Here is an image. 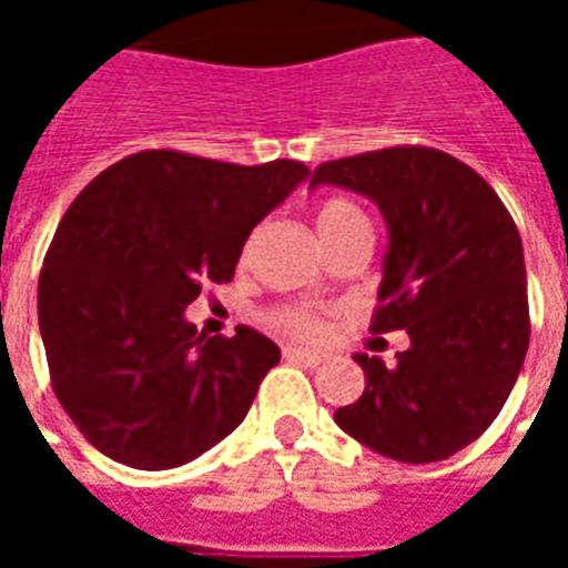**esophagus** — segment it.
<instances>
[{
  "instance_id": "34e87169",
  "label": "esophagus",
  "mask_w": 568,
  "mask_h": 568,
  "mask_svg": "<svg viewBox=\"0 0 568 568\" xmlns=\"http://www.w3.org/2000/svg\"><path fill=\"white\" fill-rule=\"evenodd\" d=\"M283 358L285 362H301V365H310V368H316V365L325 362L322 353H316V349H301V346H285Z\"/></svg>"
}]
</instances>
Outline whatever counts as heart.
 I'll return each instance as SVG.
<instances>
[{"label":"heart","mask_w":568,"mask_h":568,"mask_svg":"<svg viewBox=\"0 0 568 568\" xmlns=\"http://www.w3.org/2000/svg\"><path fill=\"white\" fill-rule=\"evenodd\" d=\"M353 224H368L365 212L358 210L353 200L328 197L316 206V231H320L322 240L341 234ZM264 322L271 325L273 332L285 334V337H297V341H313L325 328V316L320 310L304 307V304H283V307L271 310L264 316Z\"/></svg>","instance_id":"heart-1"}]
</instances>
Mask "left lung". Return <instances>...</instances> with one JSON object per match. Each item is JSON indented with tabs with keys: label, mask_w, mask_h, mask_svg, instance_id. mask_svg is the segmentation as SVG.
I'll return each mask as SVG.
<instances>
[{
	"label": "left lung",
	"mask_w": 568,
	"mask_h": 568,
	"mask_svg": "<svg viewBox=\"0 0 568 568\" xmlns=\"http://www.w3.org/2000/svg\"><path fill=\"white\" fill-rule=\"evenodd\" d=\"M349 187L381 206L389 252L371 334H410V349L365 371L337 426L398 463H438L499 417L529 346L520 234L487 179L428 145L325 161L310 185Z\"/></svg>",
	"instance_id": "obj_1"
}]
</instances>
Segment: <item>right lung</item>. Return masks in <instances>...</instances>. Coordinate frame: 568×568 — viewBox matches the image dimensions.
I'll return each mask as SVG.
<instances>
[{
	"label": "right lung",
	"instance_id": "obj_1",
	"mask_svg": "<svg viewBox=\"0 0 568 568\" xmlns=\"http://www.w3.org/2000/svg\"><path fill=\"white\" fill-rule=\"evenodd\" d=\"M307 175L285 158L151 149L72 200L39 276V328L57 402L97 450L161 471L243 423L280 346L243 325L203 337L185 307L234 280L252 227Z\"/></svg>",
	"mask_w": 568,
	"mask_h": 568
}]
</instances>
